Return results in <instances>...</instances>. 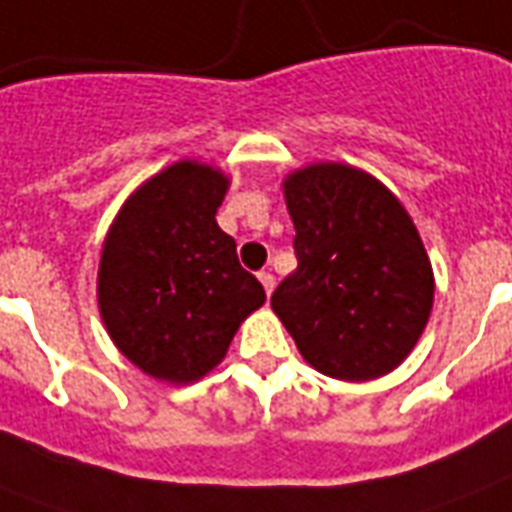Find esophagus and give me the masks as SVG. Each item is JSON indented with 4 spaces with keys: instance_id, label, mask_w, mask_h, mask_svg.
Returning <instances> with one entry per match:
<instances>
[{
    "instance_id": "obj_1",
    "label": "esophagus",
    "mask_w": 512,
    "mask_h": 512,
    "mask_svg": "<svg viewBox=\"0 0 512 512\" xmlns=\"http://www.w3.org/2000/svg\"><path fill=\"white\" fill-rule=\"evenodd\" d=\"M257 279H260V284H263V289H265V295L271 297L273 287H276V279H273V273H268V271H263V273H257Z\"/></svg>"
}]
</instances>
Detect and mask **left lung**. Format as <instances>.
I'll return each instance as SVG.
<instances>
[{
	"label": "left lung",
	"mask_w": 512,
	"mask_h": 512,
	"mask_svg": "<svg viewBox=\"0 0 512 512\" xmlns=\"http://www.w3.org/2000/svg\"><path fill=\"white\" fill-rule=\"evenodd\" d=\"M297 268L271 308L316 372L377 380L404 364L433 311V265L398 196L353 164L284 177Z\"/></svg>",
	"instance_id": "8db88e82"
}]
</instances>
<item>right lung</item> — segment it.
Listing matches in <instances>:
<instances>
[{
	"label": "right lung",
	"instance_id": "add662e5",
	"mask_svg": "<svg viewBox=\"0 0 512 512\" xmlns=\"http://www.w3.org/2000/svg\"><path fill=\"white\" fill-rule=\"evenodd\" d=\"M231 177L183 159L127 196L98 265V311L108 337L140 372L170 385L207 377L241 321L265 303L215 215Z\"/></svg>",
	"mask_w": 512,
	"mask_h": 512
}]
</instances>
